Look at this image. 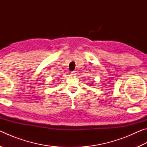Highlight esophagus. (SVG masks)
Here are the masks:
<instances>
[{
  "mask_svg": "<svg viewBox=\"0 0 147 147\" xmlns=\"http://www.w3.org/2000/svg\"><path fill=\"white\" fill-rule=\"evenodd\" d=\"M76 71H72L71 73V74L72 76H75V75H76Z\"/></svg>",
  "mask_w": 147,
  "mask_h": 147,
  "instance_id": "esophagus-1",
  "label": "esophagus"
}]
</instances>
